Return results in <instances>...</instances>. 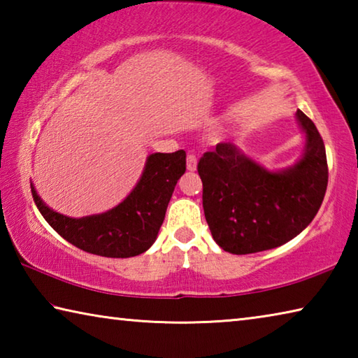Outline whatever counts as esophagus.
<instances>
[{"label": "esophagus", "mask_w": 358, "mask_h": 358, "mask_svg": "<svg viewBox=\"0 0 358 358\" xmlns=\"http://www.w3.org/2000/svg\"><path fill=\"white\" fill-rule=\"evenodd\" d=\"M186 167L189 172H194L197 169V156L192 155V153H187L186 157Z\"/></svg>", "instance_id": "esophagus-1"}]
</instances>
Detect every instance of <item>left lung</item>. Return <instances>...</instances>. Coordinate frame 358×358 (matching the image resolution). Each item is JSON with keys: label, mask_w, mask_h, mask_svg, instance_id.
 I'll list each match as a JSON object with an SVG mask.
<instances>
[{"label": "left lung", "mask_w": 358, "mask_h": 358, "mask_svg": "<svg viewBox=\"0 0 358 358\" xmlns=\"http://www.w3.org/2000/svg\"><path fill=\"white\" fill-rule=\"evenodd\" d=\"M306 134L305 155L282 172H268L232 143H217L199 159L205 220L224 251L252 254L296 237L322 205L329 166L313 121L296 112Z\"/></svg>", "instance_id": "obj_1"}]
</instances>
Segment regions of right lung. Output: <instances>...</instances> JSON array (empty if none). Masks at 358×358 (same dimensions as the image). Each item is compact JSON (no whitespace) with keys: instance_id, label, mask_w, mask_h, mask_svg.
I'll list each match as a JSON object with an SVG mask.
<instances>
[{"instance_id":"1","label":"right lung","mask_w":358,"mask_h":358,"mask_svg":"<svg viewBox=\"0 0 358 358\" xmlns=\"http://www.w3.org/2000/svg\"><path fill=\"white\" fill-rule=\"evenodd\" d=\"M186 171V153L150 155L142 178L117 207L101 215L68 217L47 207L31 186L36 207L53 230L78 250L102 257H134L155 243L175 185Z\"/></svg>"}]
</instances>
